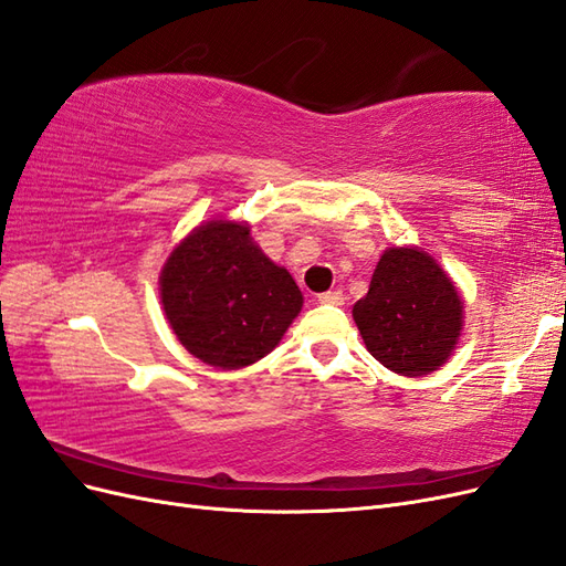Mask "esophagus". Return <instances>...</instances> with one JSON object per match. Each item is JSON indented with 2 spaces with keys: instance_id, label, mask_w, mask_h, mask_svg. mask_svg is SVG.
I'll return each mask as SVG.
<instances>
[{
  "instance_id": "34e87169",
  "label": "esophagus",
  "mask_w": 566,
  "mask_h": 566,
  "mask_svg": "<svg viewBox=\"0 0 566 566\" xmlns=\"http://www.w3.org/2000/svg\"><path fill=\"white\" fill-rule=\"evenodd\" d=\"M318 302H321V304L339 306V304H345V295H342L339 290H333V293H321V295H318Z\"/></svg>"
}]
</instances>
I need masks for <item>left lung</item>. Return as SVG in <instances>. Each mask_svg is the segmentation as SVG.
Instances as JSON below:
<instances>
[{"mask_svg": "<svg viewBox=\"0 0 566 566\" xmlns=\"http://www.w3.org/2000/svg\"><path fill=\"white\" fill-rule=\"evenodd\" d=\"M366 349L406 378L449 361L462 331V300L432 254L389 248L373 271L368 295L354 304Z\"/></svg>", "mask_w": 566, "mask_h": 566, "instance_id": "1", "label": "left lung"}]
</instances>
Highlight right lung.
<instances>
[{
	"instance_id": "add662e5",
	"label": "right lung",
	"mask_w": 566,
	"mask_h": 566,
	"mask_svg": "<svg viewBox=\"0 0 566 566\" xmlns=\"http://www.w3.org/2000/svg\"><path fill=\"white\" fill-rule=\"evenodd\" d=\"M160 300L181 345L224 370L264 358L302 310L287 269L254 245L248 224L227 219L205 221L167 256Z\"/></svg>"
}]
</instances>
